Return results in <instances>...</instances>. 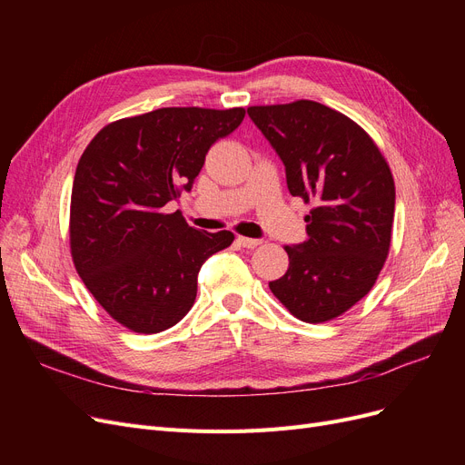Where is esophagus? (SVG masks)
<instances>
[{"mask_svg":"<svg viewBox=\"0 0 465 465\" xmlns=\"http://www.w3.org/2000/svg\"><path fill=\"white\" fill-rule=\"evenodd\" d=\"M237 242H239L241 247H245V249H256L258 245H262V241H260V239L242 237V235H239V237H237Z\"/></svg>","mask_w":465,"mask_h":465,"instance_id":"1","label":"esophagus"}]
</instances>
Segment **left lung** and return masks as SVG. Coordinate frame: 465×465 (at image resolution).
I'll return each instance as SVG.
<instances>
[{
  "label": "left lung",
  "mask_w": 465,
  "mask_h": 465,
  "mask_svg": "<svg viewBox=\"0 0 465 465\" xmlns=\"http://www.w3.org/2000/svg\"><path fill=\"white\" fill-rule=\"evenodd\" d=\"M286 171V184L314 207L307 241L284 247L286 273L275 298L316 324L349 311L373 288L392 239L396 188L379 146L356 122L300 100L247 109Z\"/></svg>",
  "instance_id": "8db88e82"
}]
</instances>
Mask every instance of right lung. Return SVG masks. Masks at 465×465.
I'll list each match as a JSON object with an SVG mask.
<instances>
[{
  "mask_svg": "<svg viewBox=\"0 0 465 465\" xmlns=\"http://www.w3.org/2000/svg\"><path fill=\"white\" fill-rule=\"evenodd\" d=\"M242 118V107H163L113 122L83 153L71 190L73 263L128 330L175 326L193 305L203 262L232 245V232H200L163 207L192 190L211 146Z\"/></svg>",
  "mask_w": 465,
  "mask_h": 465,
  "instance_id": "add662e5",
  "label": "right lung"
}]
</instances>
